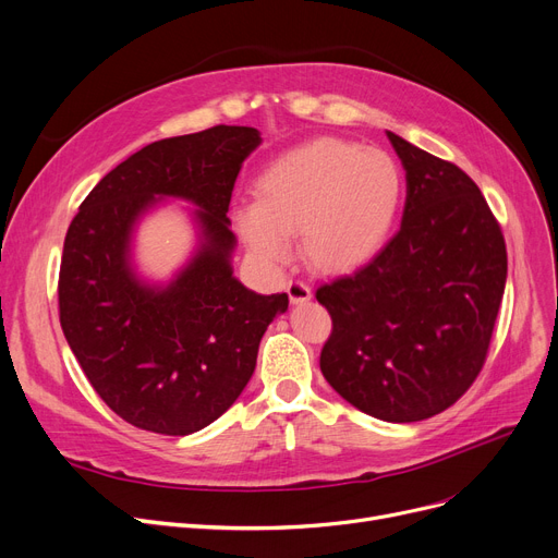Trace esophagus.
Wrapping results in <instances>:
<instances>
[{"label": "esophagus", "instance_id": "obj_1", "mask_svg": "<svg viewBox=\"0 0 558 558\" xmlns=\"http://www.w3.org/2000/svg\"><path fill=\"white\" fill-rule=\"evenodd\" d=\"M287 294H289V301L299 305V303H305L312 299V289L303 282V280H289L287 282Z\"/></svg>", "mask_w": 558, "mask_h": 558}]
</instances>
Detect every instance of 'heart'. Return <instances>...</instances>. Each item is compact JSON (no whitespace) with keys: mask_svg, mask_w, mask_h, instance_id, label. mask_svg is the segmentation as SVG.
Masks as SVG:
<instances>
[{"mask_svg":"<svg viewBox=\"0 0 558 558\" xmlns=\"http://www.w3.org/2000/svg\"><path fill=\"white\" fill-rule=\"evenodd\" d=\"M255 198L242 205L234 221L262 262H284L287 238L301 234L303 255L314 269L343 274L385 246L400 210L402 173L383 149L320 137L264 169Z\"/></svg>","mask_w":558,"mask_h":558,"instance_id":"heart-1","label":"heart"}]
</instances>
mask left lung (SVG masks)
I'll list each match as a JSON object with an SVG mask.
<instances>
[{
	"label": "left lung",
	"instance_id": "1",
	"mask_svg": "<svg viewBox=\"0 0 558 558\" xmlns=\"http://www.w3.org/2000/svg\"><path fill=\"white\" fill-rule=\"evenodd\" d=\"M387 135L407 175L402 223L364 267L316 289L332 318L320 373L360 412L416 423L477 379L507 284V246L471 175Z\"/></svg>",
	"mask_w": 558,
	"mask_h": 558
}]
</instances>
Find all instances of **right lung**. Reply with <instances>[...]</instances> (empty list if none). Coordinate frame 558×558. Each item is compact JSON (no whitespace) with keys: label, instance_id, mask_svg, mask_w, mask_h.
<instances>
[{"label":"right lung","instance_id":"right-lung-1","mask_svg":"<svg viewBox=\"0 0 558 558\" xmlns=\"http://www.w3.org/2000/svg\"><path fill=\"white\" fill-rule=\"evenodd\" d=\"M257 129L213 126L146 144L85 196L72 219L61 274V328L85 377L126 423L185 436L217 421L255 371L257 348L287 294L262 296L232 278L226 217ZM192 199L202 248L167 288L130 269L134 221L156 197Z\"/></svg>","mask_w":558,"mask_h":558}]
</instances>
